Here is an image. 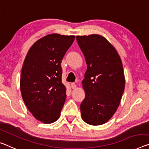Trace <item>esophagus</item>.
Here are the masks:
<instances>
[{
    "label": "esophagus",
    "mask_w": 149,
    "mask_h": 149,
    "mask_svg": "<svg viewBox=\"0 0 149 149\" xmlns=\"http://www.w3.org/2000/svg\"><path fill=\"white\" fill-rule=\"evenodd\" d=\"M71 88H72V89H74V88H77V85L76 84H75L74 83H71Z\"/></svg>",
    "instance_id": "obj_1"
}]
</instances>
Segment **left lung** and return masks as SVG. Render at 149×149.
I'll use <instances>...</instances> for the list:
<instances>
[{
	"label": "left lung",
	"instance_id": "1",
	"mask_svg": "<svg viewBox=\"0 0 149 149\" xmlns=\"http://www.w3.org/2000/svg\"><path fill=\"white\" fill-rule=\"evenodd\" d=\"M76 38L87 65L82 82L85 92L81 104L82 118L88 125H103L116 111L124 92L122 61L103 36L91 35Z\"/></svg>",
	"mask_w": 149,
	"mask_h": 149
}]
</instances>
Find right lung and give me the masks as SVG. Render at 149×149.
<instances>
[{
  "label": "right lung",
  "instance_id": "1",
  "mask_svg": "<svg viewBox=\"0 0 149 149\" xmlns=\"http://www.w3.org/2000/svg\"><path fill=\"white\" fill-rule=\"evenodd\" d=\"M74 38L48 35L34 43L24 59L20 80L22 99L34 117L46 124L58 119L65 104L61 64Z\"/></svg>",
  "mask_w": 149,
  "mask_h": 149
}]
</instances>
